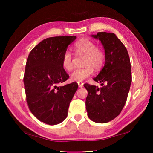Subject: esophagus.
I'll return each instance as SVG.
<instances>
[{"mask_svg":"<svg viewBox=\"0 0 153 153\" xmlns=\"http://www.w3.org/2000/svg\"><path fill=\"white\" fill-rule=\"evenodd\" d=\"M77 84H78V86L79 88H82L84 86V83L82 82H77Z\"/></svg>","mask_w":153,"mask_h":153,"instance_id":"esophagus-1","label":"esophagus"}]
</instances>
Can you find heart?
<instances>
[{
  "label": "heart",
  "instance_id": "1",
  "mask_svg": "<svg viewBox=\"0 0 153 153\" xmlns=\"http://www.w3.org/2000/svg\"><path fill=\"white\" fill-rule=\"evenodd\" d=\"M74 50L76 55H84L83 59L84 67L74 69L70 74L74 81L82 82L92 76L94 68L98 70L102 67L105 60V54L102 48L97 46L96 43L88 38H82L74 45ZM62 67L67 71L73 67V58L70 52L66 51L61 58Z\"/></svg>",
  "mask_w": 153,
  "mask_h": 153
}]
</instances>
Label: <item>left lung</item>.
I'll use <instances>...</instances> for the list:
<instances>
[{
	"label": "left lung",
	"mask_w": 153,
	"mask_h": 153,
	"mask_svg": "<svg viewBox=\"0 0 153 153\" xmlns=\"http://www.w3.org/2000/svg\"><path fill=\"white\" fill-rule=\"evenodd\" d=\"M92 36L104 47L105 63L93 78L102 86L84 85L88 90L86 107L90 120L105 123L120 115L126 102L131 83L130 59L126 46L115 33L98 32Z\"/></svg>",
	"instance_id": "left-lung-1"
}]
</instances>
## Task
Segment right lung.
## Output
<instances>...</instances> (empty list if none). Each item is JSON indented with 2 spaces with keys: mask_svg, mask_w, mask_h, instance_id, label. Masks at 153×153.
<instances>
[{
  "mask_svg": "<svg viewBox=\"0 0 153 153\" xmlns=\"http://www.w3.org/2000/svg\"><path fill=\"white\" fill-rule=\"evenodd\" d=\"M76 36L46 38L28 56L24 82L26 101L31 112L42 122L56 125L65 120L77 83L58 86L69 78L61 58Z\"/></svg>",
  "mask_w": 153,
  "mask_h": 153,
  "instance_id": "right-lung-1",
  "label": "right lung"
}]
</instances>
